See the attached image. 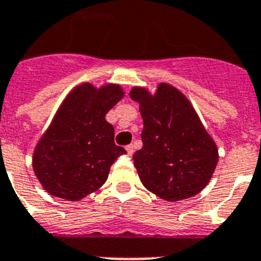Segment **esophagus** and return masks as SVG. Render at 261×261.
I'll list each match as a JSON object with an SVG mask.
<instances>
[{
    "label": "esophagus",
    "mask_w": 261,
    "mask_h": 261,
    "mask_svg": "<svg viewBox=\"0 0 261 261\" xmlns=\"http://www.w3.org/2000/svg\"><path fill=\"white\" fill-rule=\"evenodd\" d=\"M126 151H127L128 155H133V153H134V146H133V144H128V146H126Z\"/></svg>",
    "instance_id": "34e87169"
}]
</instances>
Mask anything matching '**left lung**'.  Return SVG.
Wrapping results in <instances>:
<instances>
[{
    "instance_id": "1",
    "label": "left lung",
    "mask_w": 261,
    "mask_h": 261,
    "mask_svg": "<svg viewBox=\"0 0 261 261\" xmlns=\"http://www.w3.org/2000/svg\"><path fill=\"white\" fill-rule=\"evenodd\" d=\"M130 97L143 118V147L133 156L142 184L169 202L196 196L212 178L218 149L193 106L168 84L155 96L134 88Z\"/></svg>"
}]
</instances>
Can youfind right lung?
<instances>
[{
  "instance_id": "1",
  "label": "right lung",
  "mask_w": 261,
  "mask_h": 261,
  "mask_svg": "<svg viewBox=\"0 0 261 261\" xmlns=\"http://www.w3.org/2000/svg\"><path fill=\"white\" fill-rule=\"evenodd\" d=\"M122 97L114 84H83L68 94L34 151V172L49 194L79 201L105 184L113 163L126 153L105 119Z\"/></svg>"
}]
</instances>
